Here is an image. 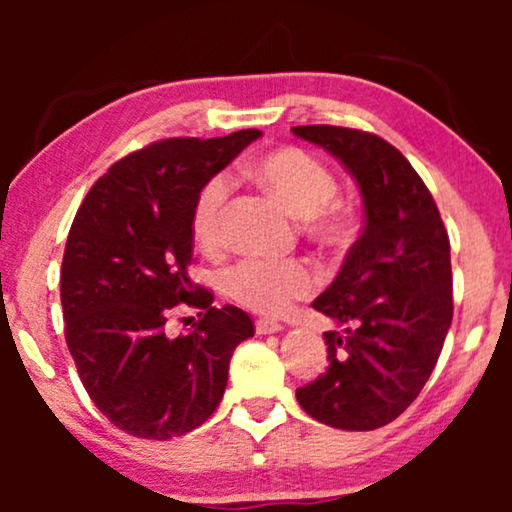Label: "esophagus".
<instances>
[{"instance_id": "1", "label": "esophagus", "mask_w": 512, "mask_h": 512, "mask_svg": "<svg viewBox=\"0 0 512 512\" xmlns=\"http://www.w3.org/2000/svg\"><path fill=\"white\" fill-rule=\"evenodd\" d=\"M282 324H279V321H275V319H258L256 321V333L258 335H270V333H279L282 331Z\"/></svg>"}]
</instances>
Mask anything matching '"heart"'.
Returning <instances> with one entry per match:
<instances>
[{"mask_svg": "<svg viewBox=\"0 0 512 512\" xmlns=\"http://www.w3.org/2000/svg\"><path fill=\"white\" fill-rule=\"evenodd\" d=\"M258 179L307 221V230L324 242H340L347 235V214L331 202L335 177L312 153L296 146L270 151L258 160ZM233 181L228 174H214L198 191L191 212V233L198 247L214 251L226 235L228 200ZM230 298L254 312L279 314L310 296L317 286V272L300 258L275 261V258H244L223 277Z\"/></svg>", "mask_w": 512, "mask_h": 512, "instance_id": "1", "label": "heart"}]
</instances>
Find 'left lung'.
<instances>
[{
  "label": "left lung",
  "mask_w": 512,
  "mask_h": 512,
  "mask_svg": "<svg viewBox=\"0 0 512 512\" xmlns=\"http://www.w3.org/2000/svg\"><path fill=\"white\" fill-rule=\"evenodd\" d=\"M291 130L345 165L366 214L338 277L312 303L338 326L324 333L328 368L296 398L321 424L373 431L394 422L436 368L452 324L450 237L429 188L382 137L335 125Z\"/></svg>",
  "instance_id": "left-lung-1"
}]
</instances>
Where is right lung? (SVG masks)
<instances>
[{"label":"right lung","instance_id":"obj_1","mask_svg":"<svg viewBox=\"0 0 512 512\" xmlns=\"http://www.w3.org/2000/svg\"><path fill=\"white\" fill-rule=\"evenodd\" d=\"M258 137L153 142L111 165L74 216L60 275L67 347L90 401L130 436L170 440L205 424L230 356L254 335L249 314L214 307L188 268L198 191ZM179 304L201 319L172 339L164 324Z\"/></svg>","mask_w":512,"mask_h":512}]
</instances>
